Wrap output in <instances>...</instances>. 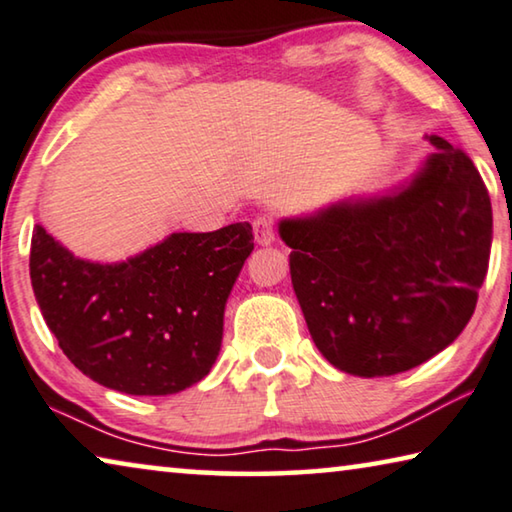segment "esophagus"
I'll use <instances>...</instances> for the list:
<instances>
[{
  "label": "esophagus",
  "mask_w": 512,
  "mask_h": 512,
  "mask_svg": "<svg viewBox=\"0 0 512 512\" xmlns=\"http://www.w3.org/2000/svg\"><path fill=\"white\" fill-rule=\"evenodd\" d=\"M251 226H254V238L258 245H270L277 238V219L272 215H258Z\"/></svg>",
  "instance_id": "1"
}]
</instances>
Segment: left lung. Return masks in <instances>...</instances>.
Returning a JSON list of instances; mask_svg holds the SVG:
<instances>
[{
	"label": "left lung",
	"instance_id": "obj_1",
	"mask_svg": "<svg viewBox=\"0 0 512 512\" xmlns=\"http://www.w3.org/2000/svg\"><path fill=\"white\" fill-rule=\"evenodd\" d=\"M430 141L439 153L398 196L279 226L313 343L350 375L410 371L474 316L490 263V194L462 148Z\"/></svg>",
	"mask_w": 512,
	"mask_h": 512
}]
</instances>
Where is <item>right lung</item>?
I'll return each mask as SVG.
<instances>
[{"label":"right lung","mask_w":512,"mask_h":512,"mask_svg":"<svg viewBox=\"0 0 512 512\" xmlns=\"http://www.w3.org/2000/svg\"><path fill=\"white\" fill-rule=\"evenodd\" d=\"M251 249V224L240 222L174 233L128 263L100 265L36 226L29 274L47 327L84 375L132 396H167L210 373L226 297Z\"/></svg>","instance_id":"right-lung-1"}]
</instances>
